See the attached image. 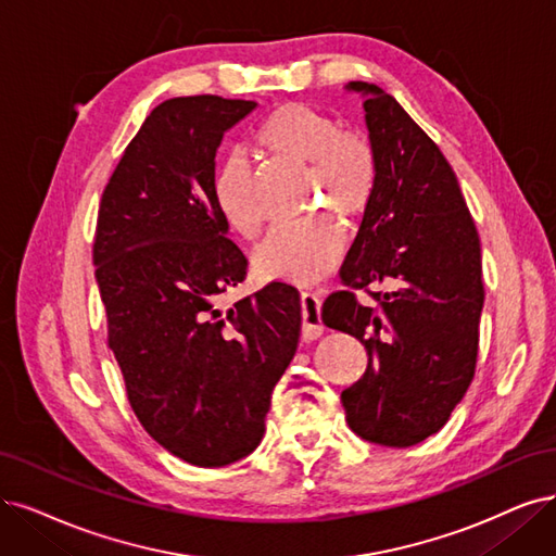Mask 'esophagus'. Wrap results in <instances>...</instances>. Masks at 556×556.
Segmentation results:
<instances>
[{
    "mask_svg": "<svg viewBox=\"0 0 556 556\" xmlns=\"http://www.w3.org/2000/svg\"><path fill=\"white\" fill-rule=\"evenodd\" d=\"M302 304V339L304 341H314L323 334V320H320V298L318 293L304 291L300 295Z\"/></svg>",
    "mask_w": 556,
    "mask_h": 556,
    "instance_id": "obj_1",
    "label": "esophagus"
}]
</instances>
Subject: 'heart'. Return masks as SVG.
Segmentation results:
<instances>
[{"instance_id":"obj_1","label":"heart","mask_w":556,"mask_h":556,"mask_svg":"<svg viewBox=\"0 0 556 556\" xmlns=\"http://www.w3.org/2000/svg\"><path fill=\"white\" fill-rule=\"evenodd\" d=\"M256 151L275 160L306 167V208H330L351 219L366 211L376 190V155L368 143L325 112L286 102L267 114L254 132ZM217 213L229 229L254 238L263 224L254 172L242 155L217 162L211 180ZM341 226L327 215L275 226L254 250V273L263 279L309 283L325 277L343 256Z\"/></svg>"}]
</instances>
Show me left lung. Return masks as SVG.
I'll return each instance as SVG.
<instances>
[{
  "instance_id": "left-lung-1",
  "label": "left lung",
  "mask_w": 556,
  "mask_h": 556,
  "mask_svg": "<svg viewBox=\"0 0 556 556\" xmlns=\"http://www.w3.org/2000/svg\"><path fill=\"white\" fill-rule=\"evenodd\" d=\"M359 91L376 155V190L341 267L345 289L323 323L366 348L364 376L341 392L362 440L413 446L448 421L477 371L483 309L481 242L451 164L409 114L376 85ZM384 282L387 292L367 286ZM366 290L374 303H359Z\"/></svg>"
}]
</instances>
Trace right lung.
<instances>
[{"label": "right lung", "mask_w": 556, "mask_h": 556, "mask_svg": "<svg viewBox=\"0 0 556 556\" xmlns=\"http://www.w3.org/2000/svg\"><path fill=\"white\" fill-rule=\"evenodd\" d=\"M254 100H164L141 123L100 199L93 265L108 345L132 413L176 458L224 467L265 433L273 389L300 339V295L273 281L222 312L247 277L211 180L224 132Z\"/></svg>", "instance_id": "add662e5"}]
</instances>
